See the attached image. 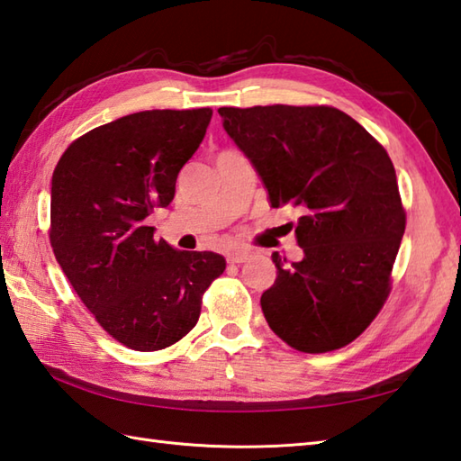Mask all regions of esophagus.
<instances>
[{
  "label": "esophagus",
  "mask_w": 461,
  "mask_h": 461,
  "mask_svg": "<svg viewBox=\"0 0 461 461\" xmlns=\"http://www.w3.org/2000/svg\"><path fill=\"white\" fill-rule=\"evenodd\" d=\"M225 259H228V263H246L249 259V253L248 251H230L228 256H225Z\"/></svg>",
  "instance_id": "esophagus-1"
}]
</instances>
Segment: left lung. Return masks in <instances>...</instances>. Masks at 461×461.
I'll return each instance as SVG.
<instances>
[{
	"label": "left lung",
	"instance_id": "obj_1",
	"mask_svg": "<svg viewBox=\"0 0 461 461\" xmlns=\"http://www.w3.org/2000/svg\"><path fill=\"white\" fill-rule=\"evenodd\" d=\"M273 208L293 203L303 259L273 253L277 279L261 295L271 330L301 352H329L365 330L390 293L406 213L393 160L332 106L218 109Z\"/></svg>",
	"mask_w": 461,
	"mask_h": 461
}]
</instances>
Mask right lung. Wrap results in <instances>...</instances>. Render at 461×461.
Segmentation results:
<instances>
[{
  "instance_id": "obj_1",
  "label": "right lung",
  "mask_w": 461,
  "mask_h": 461,
  "mask_svg": "<svg viewBox=\"0 0 461 461\" xmlns=\"http://www.w3.org/2000/svg\"><path fill=\"white\" fill-rule=\"evenodd\" d=\"M210 119L212 109L126 114L77 139L55 166V258L99 325L129 348L160 350L188 335L203 291L225 269L220 253L178 251L146 225L174 200Z\"/></svg>"
}]
</instances>
